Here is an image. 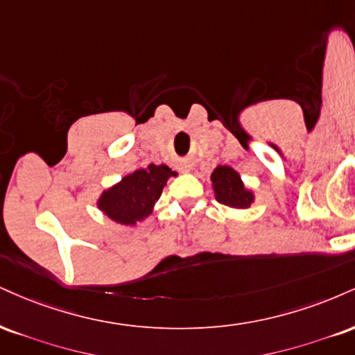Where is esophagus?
I'll use <instances>...</instances> for the list:
<instances>
[{"label":"esophagus","mask_w":355,"mask_h":355,"mask_svg":"<svg viewBox=\"0 0 355 355\" xmlns=\"http://www.w3.org/2000/svg\"><path fill=\"white\" fill-rule=\"evenodd\" d=\"M185 172H190V168H187V170H185Z\"/></svg>","instance_id":"obj_1"}]
</instances>
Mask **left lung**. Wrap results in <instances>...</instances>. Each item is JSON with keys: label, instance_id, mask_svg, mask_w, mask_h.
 I'll return each mask as SVG.
<instances>
[{"label": "left lung", "instance_id": "obj_1", "mask_svg": "<svg viewBox=\"0 0 355 355\" xmlns=\"http://www.w3.org/2000/svg\"><path fill=\"white\" fill-rule=\"evenodd\" d=\"M216 202L234 210H246L254 203V191L243 183L241 175L230 165H218L210 177Z\"/></svg>", "mask_w": 355, "mask_h": 355}]
</instances>
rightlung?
I'll use <instances>...</instances> for the list:
<instances>
[{"mask_svg":"<svg viewBox=\"0 0 355 355\" xmlns=\"http://www.w3.org/2000/svg\"><path fill=\"white\" fill-rule=\"evenodd\" d=\"M170 177H177V172H172L164 164H150L135 170L102 190L97 198V208L114 223L135 226L153 211Z\"/></svg>","mask_w":355,"mask_h":355,"instance_id":"obj_1","label":"right lung"}]
</instances>
